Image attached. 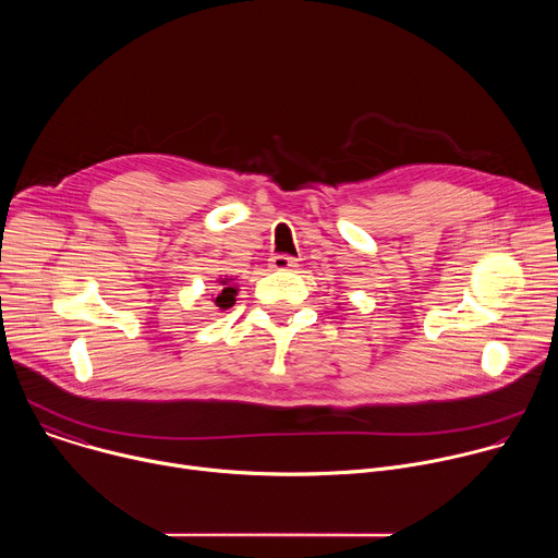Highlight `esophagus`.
<instances>
[{"instance_id":"obj_1","label":"esophagus","mask_w":558,"mask_h":558,"mask_svg":"<svg viewBox=\"0 0 558 558\" xmlns=\"http://www.w3.org/2000/svg\"><path fill=\"white\" fill-rule=\"evenodd\" d=\"M269 265L271 269H278V271H287V269H293L298 263L293 256H287V254H276L269 258Z\"/></svg>"}]
</instances>
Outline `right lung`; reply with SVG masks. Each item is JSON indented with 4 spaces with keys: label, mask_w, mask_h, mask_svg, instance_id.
Wrapping results in <instances>:
<instances>
[{
    "label": "right lung",
    "mask_w": 558,
    "mask_h": 558,
    "mask_svg": "<svg viewBox=\"0 0 558 558\" xmlns=\"http://www.w3.org/2000/svg\"><path fill=\"white\" fill-rule=\"evenodd\" d=\"M220 284H222V289H220V293H218V298H216V306L225 311V308L233 306L238 289H235V287H231V284H233V278H222V280H220Z\"/></svg>",
    "instance_id": "1"
}]
</instances>
